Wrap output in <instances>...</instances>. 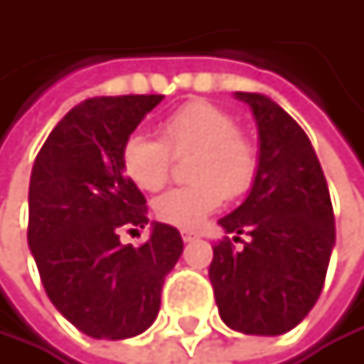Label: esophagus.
Listing matches in <instances>:
<instances>
[{
  "mask_svg": "<svg viewBox=\"0 0 364 364\" xmlns=\"http://www.w3.org/2000/svg\"><path fill=\"white\" fill-rule=\"evenodd\" d=\"M181 237H183V242H192V240H196V237H198V233L183 229V231H181Z\"/></svg>",
  "mask_w": 364,
  "mask_h": 364,
  "instance_id": "obj_1",
  "label": "esophagus"
}]
</instances>
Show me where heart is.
Instances as JSON below:
<instances>
[{
    "instance_id": "heart-1",
    "label": "heart",
    "mask_w": 364,
    "mask_h": 364,
    "mask_svg": "<svg viewBox=\"0 0 364 364\" xmlns=\"http://www.w3.org/2000/svg\"><path fill=\"white\" fill-rule=\"evenodd\" d=\"M159 137L133 133L124 139L122 170L144 192L161 190L172 172L174 157L188 159V186L168 190L152 203L157 220L194 229L227 198L245 196L259 170L253 141L237 131L231 113L207 100H192L168 113Z\"/></svg>"
}]
</instances>
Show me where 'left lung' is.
Wrapping results in <instances>:
<instances>
[{
	"label": "left lung",
	"mask_w": 364,
	"mask_h": 364,
	"mask_svg": "<svg viewBox=\"0 0 364 364\" xmlns=\"http://www.w3.org/2000/svg\"><path fill=\"white\" fill-rule=\"evenodd\" d=\"M235 97L255 115L259 170L247 200L218 220L233 240L225 235L212 247L209 282L231 330L277 336L301 323L323 290L336 237L334 209L299 124L262 93L237 91Z\"/></svg>",
	"instance_id": "1"
}]
</instances>
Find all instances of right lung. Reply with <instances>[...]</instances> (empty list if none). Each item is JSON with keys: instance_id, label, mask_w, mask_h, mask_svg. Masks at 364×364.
<instances>
[{"instance_id": "1", "label": "right lung", "mask_w": 364, "mask_h": 364, "mask_svg": "<svg viewBox=\"0 0 364 364\" xmlns=\"http://www.w3.org/2000/svg\"><path fill=\"white\" fill-rule=\"evenodd\" d=\"M161 100L89 97L56 124L32 166L28 245L41 282L56 310L93 338L148 330L183 253L181 233L164 223L139 247L119 242L122 231L148 225L146 198L122 170V144Z\"/></svg>"}]
</instances>
